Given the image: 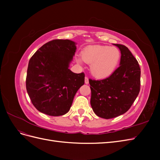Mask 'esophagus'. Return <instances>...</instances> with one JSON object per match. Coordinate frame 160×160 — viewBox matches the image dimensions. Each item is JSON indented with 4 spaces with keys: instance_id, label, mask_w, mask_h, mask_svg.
<instances>
[{
    "instance_id": "34e87169",
    "label": "esophagus",
    "mask_w": 160,
    "mask_h": 160,
    "mask_svg": "<svg viewBox=\"0 0 160 160\" xmlns=\"http://www.w3.org/2000/svg\"><path fill=\"white\" fill-rule=\"evenodd\" d=\"M85 84H88L89 83V79L87 77H85Z\"/></svg>"
}]
</instances>
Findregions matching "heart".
Wrapping results in <instances>:
<instances>
[{
    "label": "heart",
    "instance_id": "b5f03b06",
    "mask_svg": "<svg viewBox=\"0 0 160 160\" xmlns=\"http://www.w3.org/2000/svg\"><path fill=\"white\" fill-rule=\"evenodd\" d=\"M121 52L118 48L106 45H93L82 51V57L77 56V61H83L90 65L91 74L97 78H106L113 73L119 64Z\"/></svg>",
    "mask_w": 160,
    "mask_h": 160
}]
</instances>
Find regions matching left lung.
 <instances>
[{
    "label": "left lung",
    "instance_id": "left-lung-1",
    "mask_svg": "<svg viewBox=\"0 0 160 160\" xmlns=\"http://www.w3.org/2000/svg\"><path fill=\"white\" fill-rule=\"evenodd\" d=\"M121 51L120 66L108 78L89 79L91 105L99 117L111 119L129 109L140 91L141 70L127 47L113 44Z\"/></svg>",
    "mask_w": 160,
    "mask_h": 160
}]
</instances>
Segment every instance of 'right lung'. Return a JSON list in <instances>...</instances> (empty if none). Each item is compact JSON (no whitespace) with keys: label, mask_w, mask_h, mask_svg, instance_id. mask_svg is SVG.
Here are the masks:
<instances>
[{"label":"right lung","mask_w":160,"mask_h":160,"mask_svg":"<svg viewBox=\"0 0 160 160\" xmlns=\"http://www.w3.org/2000/svg\"><path fill=\"white\" fill-rule=\"evenodd\" d=\"M76 49L73 41L55 39L43 45L30 59L26 88L40 112L60 116L69 111L77 91L85 83L83 72L75 73L69 69Z\"/></svg>","instance_id":"add662e5"}]
</instances>
